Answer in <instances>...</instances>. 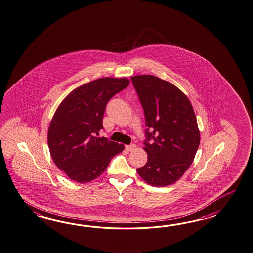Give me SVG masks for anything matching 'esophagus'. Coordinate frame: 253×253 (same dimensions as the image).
<instances>
[{"label":"esophagus","instance_id":"esophagus-1","mask_svg":"<svg viewBox=\"0 0 253 253\" xmlns=\"http://www.w3.org/2000/svg\"><path fill=\"white\" fill-rule=\"evenodd\" d=\"M135 148H136V145H135V144H130V145L126 146V151H132Z\"/></svg>","mask_w":253,"mask_h":253}]
</instances>
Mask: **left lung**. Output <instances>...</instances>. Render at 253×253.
I'll return each instance as SVG.
<instances>
[{"instance_id": "obj_1", "label": "left lung", "mask_w": 253, "mask_h": 253, "mask_svg": "<svg viewBox=\"0 0 253 253\" xmlns=\"http://www.w3.org/2000/svg\"><path fill=\"white\" fill-rule=\"evenodd\" d=\"M142 105L148 162L136 169L144 181L163 187L178 181L194 162L200 132L193 106L175 85L153 75L131 77Z\"/></svg>"}]
</instances>
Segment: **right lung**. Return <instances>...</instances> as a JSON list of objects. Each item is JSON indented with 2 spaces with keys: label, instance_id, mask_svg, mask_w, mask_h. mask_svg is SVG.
I'll return each mask as SVG.
<instances>
[{
  "label": "right lung",
  "instance_id": "add662e5",
  "mask_svg": "<svg viewBox=\"0 0 253 253\" xmlns=\"http://www.w3.org/2000/svg\"><path fill=\"white\" fill-rule=\"evenodd\" d=\"M128 84L126 78L98 79L73 90L58 105L47 144L54 163L73 181H93L123 151V144L98 136L108 101Z\"/></svg>",
  "mask_w": 253,
  "mask_h": 253
}]
</instances>
